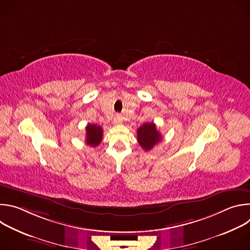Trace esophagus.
<instances>
[{"label":"esophagus","instance_id":"esophagus-1","mask_svg":"<svg viewBox=\"0 0 250 250\" xmlns=\"http://www.w3.org/2000/svg\"><path fill=\"white\" fill-rule=\"evenodd\" d=\"M114 123L116 125H121L123 123V118L121 116H116L114 119Z\"/></svg>","mask_w":250,"mask_h":250}]
</instances>
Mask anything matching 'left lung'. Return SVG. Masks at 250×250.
Returning <instances> with one entry per match:
<instances>
[{
    "label": "left lung",
    "mask_w": 250,
    "mask_h": 250,
    "mask_svg": "<svg viewBox=\"0 0 250 250\" xmlns=\"http://www.w3.org/2000/svg\"><path fill=\"white\" fill-rule=\"evenodd\" d=\"M162 135L156 129L154 123H146L137 129V141L140 146L148 151L161 141Z\"/></svg>",
    "instance_id": "8db88e82"
}]
</instances>
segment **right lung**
Segmentation results:
<instances>
[{
    "instance_id": "right-lung-1",
    "label": "right lung",
    "mask_w": 250,
    "mask_h": 250,
    "mask_svg": "<svg viewBox=\"0 0 250 250\" xmlns=\"http://www.w3.org/2000/svg\"><path fill=\"white\" fill-rule=\"evenodd\" d=\"M103 138V128L97 125L88 124L86 126V142L90 146H97Z\"/></svg>"
}]
</instances>
